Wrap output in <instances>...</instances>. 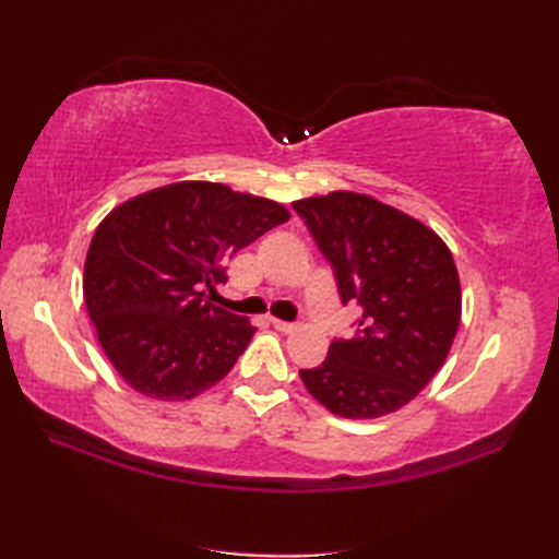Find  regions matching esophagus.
Returning a JSON list of instances; mask_svg holds the SVG:
<instances>
[{"mask_svg": "<svg viewBox=\"0 0 559 559\" xmlns=\"http://www.w3.org/2000/svg\"><path fill=\"white\" fill-rule=\"evenodd\" d=\"M271 324H273V326H276L278 331H283V334H293V331H295V329H298V326H295V324H290V322H283V319H271Z\"/></svg>", "mask_w": 559, "mask_h": 559, "instance_id": "esophagus-1", "label": "esophagus"}]
</instances>
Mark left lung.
Here are the masks:
<instances>
[{
    "instance_id": "1",
    "label": "left lung",
    "mask_w": 559,
    "mask_h": 559,
    "mask_svg": "<svg viewBox=\"0 0 559 559\" xmlns=\"http://www.w3.org/2000/svg\"><path fill=\"white\" fill-rule=\"evenodd\" d=\"M334 269L343 305L358 302V334L300 370L307 391L341 418H382L437 374L461 322V283L449 247L425 223L367 194L293 201Z\"/></svg>"
}]
</instances>
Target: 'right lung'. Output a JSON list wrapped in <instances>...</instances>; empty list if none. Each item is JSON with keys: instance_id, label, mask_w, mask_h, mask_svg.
I'll use <instances>...</instances> for the list:
<instances>
[{"instance_id": "right-lung-1", "label": "right lung", "mask_w": 559, "mask_h": 559, "mask_svg": "<svg viewBox=\"0 0 559 559\" xmlns=\"http://www.w3.org/2000/svg\"><path fill=\"white\" fill-rule=\"evenodd\" d=\"M288 218L276 201L216 182L165 185L105 216L86 254L83 300L129 386L189 401L233 370L257 329L213 305L225 264Z\"/></svg>"}]
</instances>
